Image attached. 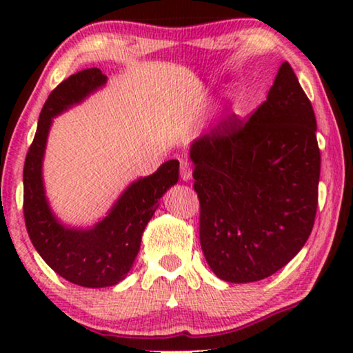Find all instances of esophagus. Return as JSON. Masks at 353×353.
Segmentation results:
<instances>
[{
    "label": "esophagus",
    "mask_w": 353,
    "mask_h": 353,
    "mask_svg": "<svg viewBox=\"0 0 353 353\" xmlns=\"http://www.w3.org/2000/svg\"><path fill=\"white\" fill-rule=\"evenodd\" d=\"M180 175H181V180L183 181H190L192 178V170H191V165L188 163L186 161H181V165H180Z\"/></svg>",
    "instance_id": "esophagus-1"
}]
</instances>
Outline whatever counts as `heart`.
<instances>
[{
	"instance_id": "heart-1",
	"label": "heart",
	"mask_w": 353,
	"mask_h": 353,
	"mask_svg": "<svg viewBox=\"0 0 353 353\" xmlns=\"http://www.w3.org/2000/svg\"><path fill=\"white\" fill-rule=\"evenodd\" d=\"M243 105H244V94L241 93V91H234V93L231 94V108H233V110H241Z\"/></svg>"
}]
</instances>
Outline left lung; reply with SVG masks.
<instances>
[{
	"label": "left lung",
	"mask_w": 353,
	"mask_h": 353,
	"mask_svg": "<svg viewBox=\"0 0 353 353\" xmlns=\"http://www.w3.org/2000/svg\"><path fill=\"white\" fill-rule=\"evenodd\" d=\"M199 238L212 272L254 283L291 262L318 205L316 119L289 62L248 122L230 117L191 143Z\"/></svg>",
	"instance_id": "obj_1"
}]
</instances>
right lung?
<instances>
[{
  "label": "right lung",
  "instance_id": "add662e5",
  "mask_svg": "<svg viewBox=\"0 0 353 353\" xmlns=\"http://www.w3.org/2000/svg\"><path fill=\"white\" fill-rule=\"evenodd\" d=\"M105 81L108 77L93 67L70 75L51 91L23 165V216L32 244L59 276L83 288H109L125 279L138 255L143 231L159 199L178 183L180 168V162L173 159L152 175L130 183L108 215L90 228H75L57 219L43 183V159L52 119L103 88Z\"/></svg>",
  "mask_w": 353,
  "mask_h": 353
}]
</instances>
